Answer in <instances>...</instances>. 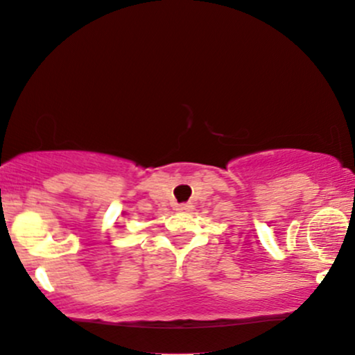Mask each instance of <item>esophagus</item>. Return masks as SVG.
Listing matches in <instances>:
<instances>
[{"mask_svg":"<svg viewBox=\"0 0 355 355\" xmlns=\"http://www.w3.org/2000/svg\"><path fill=\"white\" fill-rule=\"evenodd\" d=\"M176 211H179V212H189L191 211V205L189 204H178L176 205Z\"/></svg>","mask_w":355,"mask_h":355,"instance_id":"34e87169","label":"esophagus"}]
</instances>
